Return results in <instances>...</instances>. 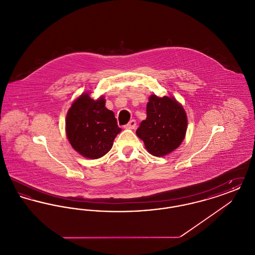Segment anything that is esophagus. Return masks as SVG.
<instances>
[{
	"instance_id": "obj_1",
	"label": "esophagus",
	"mask_w": 255,
	"mask_h": 255,
	"mask_svg": "<svg viewBox=\"0 0 255 255\" xmlns=\"http://www.w3.org/2000/svg\"><path fill=\"white\" fill-rule=\"evenodd\" d=\"M135 126H136V122H135L134 120L130 121V122H128V123L125 125V127H126V128H129V129H134Z\"/></svg>"
}]
</instances>
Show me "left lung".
<instances>
[{"label": "left lung", "instance_id": "left-lung-1", "mask_svg": "<svg viewBox=\"0 0 255 255\" xmlns=\"http://www.w3.org/2000/svg\"><path fill=\"white\" fill-rule=\"evenodd\" d=\"M146 114L145 121L140 122L135 133L150 154L163 157L181 145L186 133L187 118L176 99L153 95L149 97Z\"/></svg>", "mask_w": 255, "mask_h": 255}]
</instances>
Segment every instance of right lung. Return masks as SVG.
<instances>
[{
    "mask_svg": "<svg viewBox=\"0 0 255 255\" xmlns=\"http://www.w3.org/2000/svg\"><path fill=\"white\" fill-rule=\"evenodd\" d=\"M122 131L104 97L97 100L88 94L78 97L67 114L66 133L73 149L88 158L103 157Z\"/></svg>",
    "mask_w": 255,
    "mask_h": 255,
    "instance_id": "obj_1",
    "label": "right lung"
}]
</instances>
